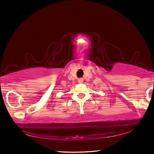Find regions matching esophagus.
I'll list each match as a JSON object with an SVG mask.
<instances>
[{"instance_id":"1","label":"esophagus","mask_w":154,"mask_h":154,"mask_svg":"<svg viewBox=\"0 0 154 154\" xmlns=\"http://www.w3.org/2000/svg\"><path fill=\"white\" fill-rule=\"evenodd\" d=\"M78 83H82L83 82V79H82V78H80V79H78Z\"/></svg>"}]
</instances>
